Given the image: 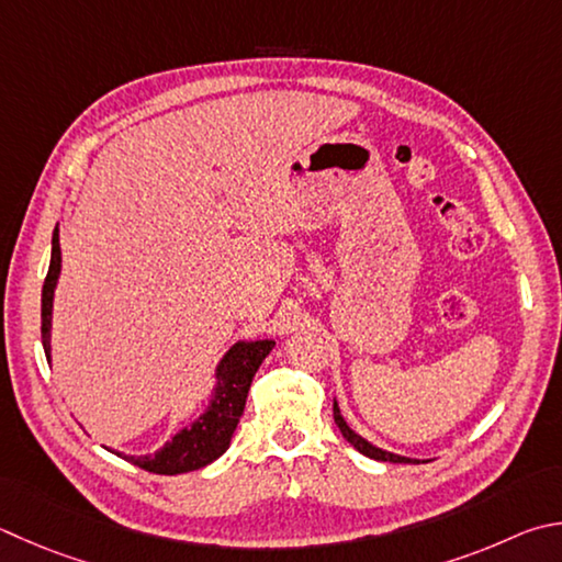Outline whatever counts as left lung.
Returning a JSON list of instances; mask_svg holds the SVG:
<instances>
[{"label": "left lung", "instance_id": "left-lung-1", "mask_svg": "<svg viewBox=\"0 0 562 562\" xmlns=\"http://www.w3.org/2000/svg\"><path fill=\"white\" fill-rule=\"evenodd\" d=\"M334 423H336V427H339L341 430V435L346 437V442H351L356 450H359L361 454H366V457H371V459H379V462H393V464H407V462H417V459H411V457H401V454H393V452H385V450H381V447H375V445H371L369 440H363L361 435H356L349 425H346V420L341 417V411H339V405H336V401H334Z\"/></svg>", "mask_w": 562, "mask_h": 562}]
</instances>
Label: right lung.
<instances>
[{
	"instance_id": "obj_1",
	"label": "right lung",
	"mask_w": 562,
	"mask_h": 562,
	"mask_svg": "<svg viewBox=\"0 0 562 562\" xmlns=\"http://www.w3.org/2000/svg\"><path fill=\"white\" fill-rule=\"evenodd\" d=\"M60 272V246H58V228L50 240V265L44 280V292H41V341H44L46 359L50 361V310H54V290ZM274 341H238L233 349L223 356L216 371V387L209 411L203 413L191 427H183L181 432L171 437V442L161 447L155 454L125 457L127 462L137 464L139 469L151 474H183L193 472L211 464L228 450L231 437L236 432L238 420L246 407V397L250 391L252 375L260 369L265 356L272 351Z\"/></svg>"
}]
</instances>
